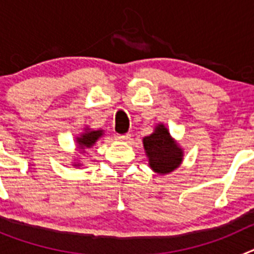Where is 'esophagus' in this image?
<instances>
[{
  "label": "esophagus",
  "mask_w": 254,
  "mask_h": 254,
  "mask_svg": "<svg viewBox=\"0 0 254 254\" xmlns=\"http://www.w3.org/2000/svg\"><path fill=\"white\" fill-rule=\"evenodd\" d=\"M131 138V134L126 133V134H117L116 140L121 141V142H126V141H128Z\"/></svg>",
  "instance_id": "34e87169"
}]
</instances>
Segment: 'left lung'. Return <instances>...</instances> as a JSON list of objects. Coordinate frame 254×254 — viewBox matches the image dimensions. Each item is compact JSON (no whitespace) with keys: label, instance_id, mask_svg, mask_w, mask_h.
Masks as SVG:
<instances>
[{"label":"left lung","instance_id":"1","mask_svg":"<svg viewBox=\"0 0 254 254\" xmlns=\"http://www.w3.org/2000/svg\"><path fill=\"white\" fill-rule=\"evenodd\" d=\"M142 143L152 172L165 176L181 167L185 152L164 123L155 126L154 132L145 136Z\"/></svg>","mask_w":254,"mask_h":254}]
</instances>
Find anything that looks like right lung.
I'll use <instances>...</instances> for the list:
<instances>
[{
  "label": "right lung",
  "mask_w": 254,
  "mask_h": 254,
  "mask_svg": "<svg viewBox=\"0 0 254 254\" xmlns=\"http://www.w3.org/2000/svg\"><path fill=\"white\" fill-rule=\"evenodd\" d=\"M104 134V129H91L90 127H85L84 132H81L80 134H77L75 137V143H76V150L75 151H80V154H84L86 152V150L91 149L96 143V141H99V138ZM77 156V155H76ZM78 156L75 158L72 163V167L78 168L81 167L82 164L78 161Z\"/></svg>",
  "instance_id": "obj_1"
}]
</instances>
